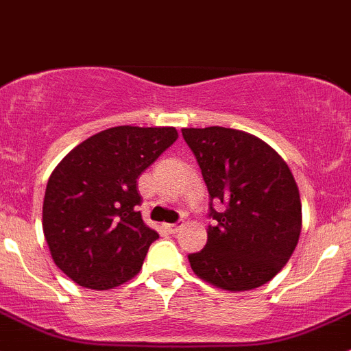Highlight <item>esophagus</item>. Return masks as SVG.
Instances as JSON below:
<instances>
[{
  "label": "esophagus",
  "instance_id": "1",
  "mask_svg": "<svg viewBox=\"0 0 351 351\" xmlns=\"http://www.w3.org/2000/svg\"><path fill=\"white\" fill-rule=\"evenodd\" d=\"M183 222H176V224H166V229H168L169 232H171V234H176V232L180 231V229L183 228Z\"/></svg>",
  "mask_w": 351,
  "mask_h": 351
}]
</instances>
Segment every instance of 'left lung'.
Instances as JSON below:
<instances>
[{
    "instance_id": "8db88e82",
    "label": "left lung",
    "mask_w": 351,
    "mask_h": 351,
    "mask_svg": "<svg viewBox=\"0 0 351 351\" xmlns=\"http://www.w3.org/2000/svg\"><path fill=\"white\" fill-rule=\"evenodd\" d=\"M195 154L214 226L207 244L189 254L193 274L219 289L243 292L270 282L292 256L302 229V205L292 171L260 137L238 129H182Z\"/></svg>"
}]
</instances>
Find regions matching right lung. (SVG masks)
Returning <instances> with one entry per match:
<instances>
[{
    "label": "right lung",
    "instance_id": "add662e5",
    "mask_svg": "<svg viewBox=\"0 0 351 351\" xmlns=\"http://www.w3.org/2000/svg\"><path fill=\"white\" fill-rule=\"evenodd\" d=\"M176 139L175 127H112L56 166L42 228L52 260L71 280L108 290L139 274L159 234L137 210V178Z\"/></svg>",
    "mask_w": 351,
    "mask_h": 351
}]
</instances>
